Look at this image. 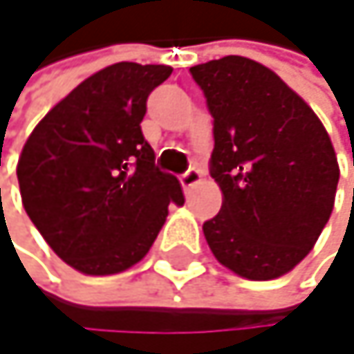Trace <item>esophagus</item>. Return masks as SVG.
Segmentation results:
<instances>
[{"label":"esophagus","mask_w":354,"mask_h":354,"mask_svg":"<svg viewBox=\"0 0 354 354\" xmlns=\"http://www.w3.org/2000/svg\"><path fill=\"white\" fill-rule=\"evenodd\" d=\"M197 183H201V171H199V169H195V167H191L189 171H185V174L180 176V185H183V189H185V191L193 189Z\"/></svg>","instance_id":"1"}]
</instances>
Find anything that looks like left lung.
Masks as SVG:
<instances>
[{"instance_id": "1", "label": "left lung", "mask_w": 354, "mask_h": 354, "mask_svg": "<svg viewBox=\"0 0 354 354\" xmlns=\"http://www.w3.org/2000/svg\"><path fill=\"white\" fill-rule=\"evenodd\" d=\"M191 75L214 117L209 174L222 191L203 224L216 260L252 281L290 272L334 209L340 167L315 111L268 66L224 56Z\"/></svg>"}]
</instances>
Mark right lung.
I'll list each match as a JSON object with an SVG mask.
<instances>
[{"label":"right lung","instance_id":"1","mask_svg":"<svg viewBox=\"0 0 354 354\" xmlns=\"http://www.w3.org/2000/svg\"><path fill=\"white\" fill-rule=\"evenodd\" d=\"M169 75L165 64H111L64 96L22 147V205L56 256L84 274L140 262L167 205L185 203L140 130L149 94Z\"/></svg>","mask_w":354,"mask_h":354}]
</instances>
